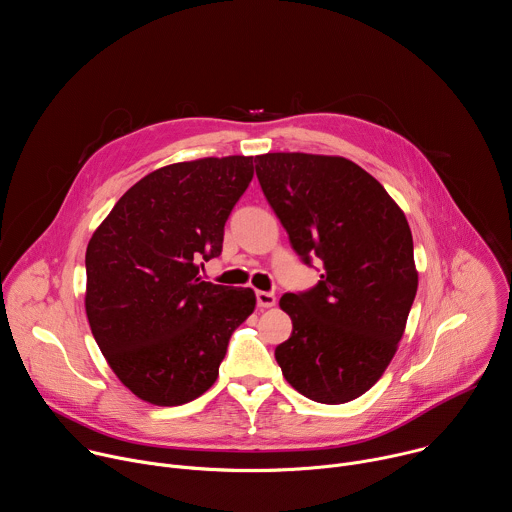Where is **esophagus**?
<instances>
[{"label": "esophagus", "mask_w": 512, "mask_h": 512, "mask_svg": "<svg viewBox=\"0 0 512 512\" xmlns=\"http://www.w3.org/2000/svg\"><path fill=\"white\" fill-rule=\"evenodd\" d=\"M257 306L259 308H273L275 306V296L269 294V291H257Z\"/></svg>", "instance_id": "esophagus-1"}]
</instances>
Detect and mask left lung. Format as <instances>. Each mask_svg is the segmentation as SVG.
Wrapping results in <instances>:
<instances>
[{"mask_svg": "<svg viewBox=\"0 0 512 512\" xmlns=\"http://www.w3.org/2000/svg\"><path fill=\"white\" fill-rule=\"evenodd\" d=\"M255 162L291 247L324 267L314 289L281 296L294 330L275 348V360L304 397L348 403L383 377L417 294L405 212L346 158L277 152Z\"/></svg>", "mask_w": 512, "mask_h": 512, "instance_id": "8db88e82", "label": "left lung"}]
</instances>
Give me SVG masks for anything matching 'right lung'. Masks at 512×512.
I'll list each match as a JSON object with an SVG mask.
<instances>
[{
  "label": "right lung",
  "instance_id": "obj_1",
  "mask_svg": "<svg viewBox=\"0 0 512 512\" xmlns=\"http://www.w3.org/2000/svg\"><path fill=\"white\" fill-rule=\"evenodd\" d=\"M253 178V156L200 158L133 184L87 247L85 310L117 379L141 401L174 407L206 393L255 291L202 281L225 223Z\"/></svg>",
  "mask_w": 512,
  "mask_h": 512
}]
</instances>
